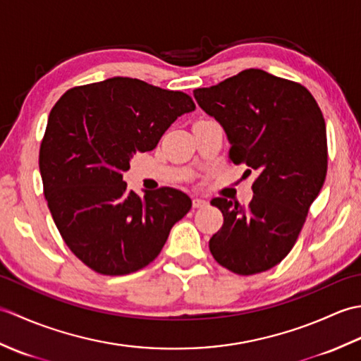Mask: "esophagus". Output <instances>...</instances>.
Masks as SVG:
<instances>
[{
    "label": "esophagus",
    "instance_id": "obj_1",
    "mask_svg": "<svg viewBox=\"0 0 361 361\" xmlns=\"http://www.w3.org/2000/svg\"><path fill=\"white\" fill-rule=\"evenodd\" d=\"M206 204H208V202L203 200V198H194V200H192L194 208H204Z\"/></svg>",
    "mask_w": 361,
    "mask_h": 361
}]
</instances>
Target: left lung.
<instances>
[{"label": "left lung", "instance_id": "8db88e82", "mask_svg": "<svg viewBox=\"0 0 361 361\" xmlns=\"http://www.w3.org/2000/svg\"><path fill=\"white\" fill-rule=\"evenodd\" d=\"M200 109L224 127L234 164L256 171L248 206L214 198L224 226L209 240L217 262L248 276L286 257L327 173L326 122L299 83L245 70L219 85L194 90ZM248 169V173L251 172Z\"/></svg>", "mask_w": 361, "mask_h": 361}]
</instances>
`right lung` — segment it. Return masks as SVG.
I'll use <instances>...</instances> for the list:
<instances>
[{"label":"right lung","instance_id":"right-lung-1","mask_svg":"<svg viewBox=\"0 0 361 361\" xmlns=\"http://www.w3.org/2000/svg\"><path fill=\"white\" fill-rule=\"evenodd\" d=\"M195 104L130 78L68 90L49 113L40 145L44 198L59 233L101 274L141 270L155 259L190 198L172 188L127 189L122 173L135 153L150 152Z\"/></svg>","mask_w":361,"mask_h":361}]
</instances>
